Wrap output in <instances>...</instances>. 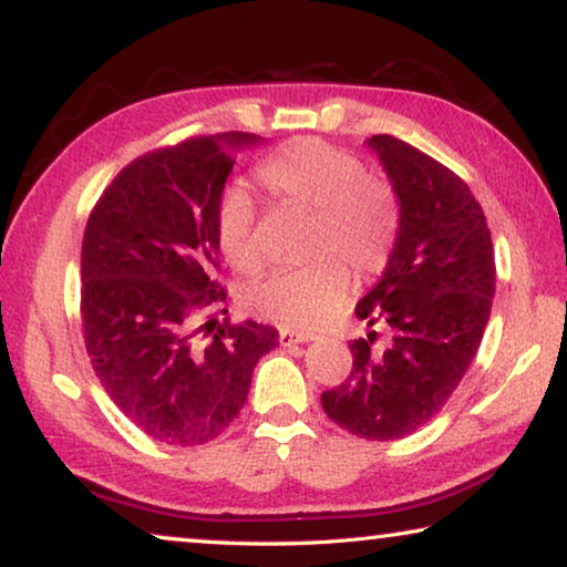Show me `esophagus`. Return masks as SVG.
Returning a JSON list of instances; mask_svg holds the SVG:
<instances>
[{"label":"esophagus","mask_w":567,"mask_h":567,"mask_svg":"<svg viewBox=\"0 0 567 567\" xmlns=\"http://www.w3.org/2000/svg\"><path fill=\"white\" fill-rule=\"evenodd\" d=\"M312 338L305 332H292V330H280V344L282 348H292V344H302V342H310Z\"/></svg>","instance_id":"obj_1"}]
</instances>
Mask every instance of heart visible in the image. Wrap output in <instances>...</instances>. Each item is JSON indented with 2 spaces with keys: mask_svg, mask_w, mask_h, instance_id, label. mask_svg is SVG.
Wrapping results in <instances>:
<instances>
[{
  "mask_svg": "<svg viewBox=\"0 0 567 567\" xmlns=\"http://www.w3.org/2000/svg\"><path fill=\"white\" fill-rule=\"evenodd\" d=\"M257 179L272 197L315 209L307 249L318 255L247 285L243 302L255 318L312 330L338 312L350 290L344 261L358 275H375L390 262L402 227L400 195L385 177L368 175L350 152L318 137L287 142L260 162ZM215 237L237 272L260 270L257 213L245 189L223 192Z\"/></svg>",
  "mask_w": 567,
  "mask_h": 567,
  "instance_id": "b5f03b06",
  "label": "heart"
}]
</instances>
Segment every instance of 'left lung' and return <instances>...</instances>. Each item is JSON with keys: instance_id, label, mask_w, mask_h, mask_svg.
Returning a JSON list of instances; mask_svg holds the SVG:
<instances>
[{"instance_id": "left-lung-1", "label": "left lung", "mask_w": 567, "mask_h": 567, "mask_svg": "<svg viewBox=\"0 0 567 567\" xmlns=\"http://www.w3.org/2000/svg\"><path fill=\"white\" fill-rule=\"evenodd\" d=\"M398 189L402 227L385 272L354 307L385 324L352 340V370L322 392L332 422L364 440H400L433 420L473 362L491 320L495 255L483 207L453 169L390 134L368 140Z\"/></svg>"}]
</instances>
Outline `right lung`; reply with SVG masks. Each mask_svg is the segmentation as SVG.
<instances>
[{
  "label": "right lung",
  "mask_w": 567,
  "mask_h": 567,
  "mask_svg": "<svg viewBox=\"0 0 567 567\" xmlns=\"http://www.w3.org/2000/svg\"><path fill=\"white\" fill-rule=\"evenodd\" d=\"M249 132L185 140L130 162L84 227L82 324L102 388L167 445H205L243 410L252 370L280 342L270 324L203 318L215 280V213ZM225 312V310H223Z\"/></svg>",
  "instance_id": "1"
}]
</instances>
